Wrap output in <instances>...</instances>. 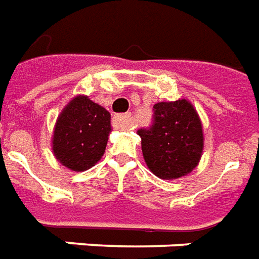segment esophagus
Returning <instances> with one entry per match:
<instances>
[{
    "label": "esophagus",
    "instance_id": "esophagus-1",
    "mask_svg": "<svg viewBox=\"0 0 259 259\" xmlns=\"http://www.w3.org/2000/svg\"><path fill=\"white\" fill-rule=\"evenodd\" d=\"M114 120L116 126L120 129H133L135 127V119H133L132 114L118 115Z\"/></svg>",
    "mask_w": 259,
    "mask_h": 259
}]
</instances>
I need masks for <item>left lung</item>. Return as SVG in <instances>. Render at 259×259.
Wrapping results in <instances>:
<instances>
[{
  "instance_id": "1",
  "label": "left lung",
  "mask_w": 259,
  "mask_h": 259,
  "mask_svg": "<svg viewBox=\"0 0 259 259\" xmlns=\"http://www.w3.org/2000/svg\"><path fill=\"white\" fill-rule=\"evenodd\" d=\"M141 149L149 170L163 180L183 177L202 156V123L187 100L154 105L152 123L139 129Z\"/></svg>"
}]
</instances>
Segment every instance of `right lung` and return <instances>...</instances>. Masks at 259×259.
I'll return each mask as SVG.
<instances>
[{"label":"right lung","instance_id":"1","mask_svg":"<svg viewBox=\"0 0 259 259\" xmlns=\"http://www.w3.org/2000/svg\"><path fill=\"white\" fill-rule=\"evenodd\" d=\"M110 132V112L85 96H78L57 118L53 154L74 171L88 170L104 155Z\"/></svg>","mask_w":259,"mask_h":259}]
</instances>
